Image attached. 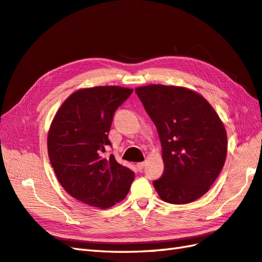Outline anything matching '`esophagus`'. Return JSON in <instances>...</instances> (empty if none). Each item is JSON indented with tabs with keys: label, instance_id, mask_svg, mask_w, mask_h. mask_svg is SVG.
Instances as JSON below:
<instances>
[{
	"label": "esophagus",
	"instance_id": "34e87169",
	"mask_svg": "<svg viewBox=\"0 0 262 262\" xmlns=\"http://www.w3.org/2000/svg\"><path fill=\"white\" fill-rule=\"evenodd\" d=\"M136 166H137V169L141 171V170L144 169V166H145V163H144V162H140V163L136 164Z\"/></svg>",
	"mask_w": 262,
	"mask_h": 262
}]
</instances>
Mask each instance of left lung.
Here are the masks:
<instances>
[{"mask_svg":"<svg viewBox=\"0 0 262 262\" xmlns=\"http://www.w3.org/2000/svg\"><path fill=\"white\" fill-rule=\"evenodd\" d=\"M157 126L163 176L153 182L170 204L194 202L209 190L224 166L227 135L223 121L202 94L185 86L148 84L135 89Z\"/></svg>","mask_w":262,"mask_h":262,"instance_id":"obj_1","label":"left lung"}]
</instances>
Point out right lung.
I'll return each mask as SVG.
<instances>
[{
	"label": "right lung",
	"mask_w": 262,
	"mask_h": 262,
	"mask_svg": "<svg viewBox=\"0 0 262 262\" xmlns=\"http://www.w3.org/2000/svg\"><path fill=\"white\" fill-rule=\"evenodd\" d=\"M133 89L100 85L79 89L55 114L47 136L48 157L66 192L86 205L109 208L124 199L135 173L102 157L117 108Z\"/></svg>",
	"instance_id": "1"
}]
</instances>
